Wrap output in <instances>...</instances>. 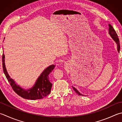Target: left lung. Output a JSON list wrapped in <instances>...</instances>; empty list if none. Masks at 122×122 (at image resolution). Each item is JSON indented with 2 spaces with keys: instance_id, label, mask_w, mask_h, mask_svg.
<instances>
[{
  "instance_id": "obj_1",
  "label": "left lung",
  "mask_w": 122,
  "mask_h": 122,
  "mask_svg": "<svg viewBox=\"0 0 122 122\" xmlns=\"http://www.w3.org/2000/svg\"><path fill=\"white\" fill-rule=\"evenodd\" d=\"M109 34H110V36H111V37L112 38L115 42L116 43L117 45V50L118 52H119V51H120V43H119V39L118 37L117 34L116 32L115 31V30L114 29L113 27L112 26L111 24H109ZM73 89L75 91V92L77 93L78 95L80 96H83L82 94L80 93L79 91H78L73 86Z\"/></svg>"
}]
</instances>
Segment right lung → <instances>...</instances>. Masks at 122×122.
Listing matches in <instances>:
<instances>
[{
    "instance_id": "add662e5",
    "label": "right lung",
    "mask_w": 122,
    "mask_h": 122,
    "mask_svg": "<svg viewBox=\"0 0 122 122\" xmlns=\"http://www.w3.org/2000/svg\"><path fill=\"white\" fill-rule=\"evenodd\" d=\"M2 62L3 71L7 79L13 90L21 97L30 100L40 99L46 97L50 93L52 84L49 80V75L54 69L55 65H51L46 68L36 80V83L32 88L28 90H25L17 85L8 75L5 64V55L4 53L2 56Z\"/></svg>"
}]
</instances>
